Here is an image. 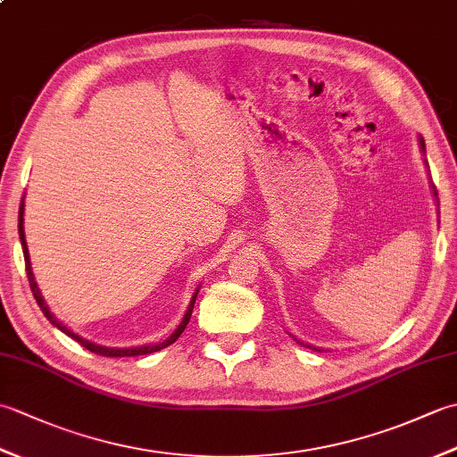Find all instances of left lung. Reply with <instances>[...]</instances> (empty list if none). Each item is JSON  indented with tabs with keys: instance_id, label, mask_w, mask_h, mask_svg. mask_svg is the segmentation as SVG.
Masks as SVG:
<instances>
[{
	"instance_id": "obj_1",
	"label": "left lung",
	"mask_w": 457,
	"mask_h": 457,
	"mask_svg": "<svg viewBox=\"0 0 457 457\" xmlns=\"http://www.w3.org/2000/svg\"><path fill=\"white\" fill-rule=\"evenodd\" d=\"M420 145H422V149H424V141L420 139ZM434 188V196H438V192H436V187H432ZM314 349H318V347H314ZM318 352H320V349H318Z\"/></svg>"
}]
</instances>
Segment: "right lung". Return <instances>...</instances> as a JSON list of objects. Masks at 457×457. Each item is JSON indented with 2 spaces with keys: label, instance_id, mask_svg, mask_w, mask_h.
Here are the masks:
<instances>
[{
  "label": "right lung",
  "instance_id": "right-lung-1",
  "mask_svg": "<svg viewBox=\"0 0 457 457\" xmlns=\"http://www.w3.org/2000/svg\"><path fill=\"white\" fill-rule=\"evenodd\" d=\"M23 210H25V208H23V200H21V206H19V239H21V247H23L25 270H27L29 287H31V290H33V296H35V300H37V304L41 306L43 314H45L48 320H51V324H53V326H56V328L61 329V332H64L66 336H71L72 339H76V342H79L80 345H84L86 349H90L92 353H98V355H104V357H133V355H147V353L159 352V349H162V347H167V345H170V344L177 342L179 336L184 332V328H187V326H188V322H190V316H192V310H194V303H196V296H198V293H194V296H192V300H190V306H188V310H187V314H184L180 326H179L177 329H174V334H172L169 339H164V342L157 344V345L123 347V349H120V347H104V345H98V344H90V342H86L84 337L76 336V334H74V332H71V329H68L66 326H62L61 322H58V320H56L51 312H48V308H46L45 300H43V296H41V290H38V287H37V283H35V277H33V270H31V261H29V251H27L25 231H23Z\"/></svg>",
  "mask_w": 457,
  "mask_h": 457
}]
</instances>
